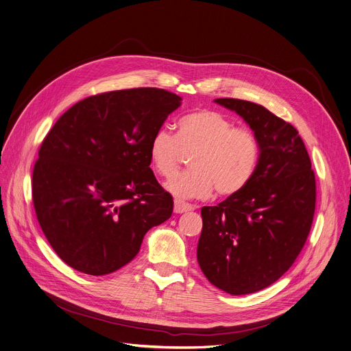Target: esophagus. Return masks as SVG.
Returning a JSON list of instances; mask_svg holds the SVG:
<instances>
[{
  "label": "esophagus",
  "instance_id": "1",
  "mask_svg": "<svg viewBox=\"0 0 351 351\" xmlns=\"http://www.w3.org/2000/svg\"><path fill=\"white\" fill-rule=\"evenodd\" d=\"M194 210V205L181 201V199H174V213L176 214H182V213H187V211H193Z\"/></svg>",
  "mask_w": 351,
  "mask_h": 351
}]
</instances>
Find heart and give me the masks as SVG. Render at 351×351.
Masks as SVG:
<instances>
[{
	"mask_svg": "<svg viewBox=\"0 0 351 351\" xmlns=\"http://www.w3.org/2000/svg\"><path fill=\"white\" fill-rule=\"evenodd\" d=\"M195 152L192 169L166 182L181 198H207L215 189L219 197H232L248 185L256 171L261 144L258 136L215 110H199L178 121L177 134L157 129L149 144L154 171L169 178L178 168L182 152Z\"/></svg>",
	"mask_w": 351,
	"mask_h": 351,
	"instance_id": "1",
	"label": "heart"
}]
</instances>
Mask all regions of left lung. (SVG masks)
<instances>
[{
  "mask_svg": "<svg viewBox=\"0 0 351 351\" xmlns=\"http://www.w3.org/2000/svg\"><path fill=\"white\" fill-rule=\"evenodd\" d=\"M259 138L256 171L246 187L202 207L197 259L218 289L248 295L276 282L306 243L316 208V178L298 130L256 103L221 97Z\"/></svg>",
  "mask_w": 351,
  "mask_h": 351,
  "instance_id": "8db88e82",
  "label": "left lung"
}]
</instances>
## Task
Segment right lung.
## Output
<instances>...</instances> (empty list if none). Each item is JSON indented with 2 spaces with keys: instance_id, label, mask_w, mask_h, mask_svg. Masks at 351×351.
I'll list each match as a JSON object with an SVG mask.
<instances>
[{
  "instance_id": "right-lung-1",
  "label": "right lung",
  "mask_w": 351,
  "mask_h": 351,
  "mask_svg": "<svg viewBox=\"0 0 351 351\" xmlns=\"http://www.w3.org/2000/svg\"><path fill=\"white\" fill-rule=\"evenodd\" d=\"M181 105L158 88L97 93L62 114L32 171L38 222L56 255L93 276L140 251L146 232L173 214V197L149 158L153 133Z\"/></svg>"
}]
</instances>
